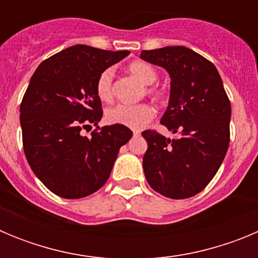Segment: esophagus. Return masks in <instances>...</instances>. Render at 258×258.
<instances>
[{
  "label": "esophagus",
  "instance_id": "esophagus-1",
  "mask_svg": "<svg viewBox=\"0 0 258 258\" xmlns=\"http://www.w3.org/2000/svg\"><path fill=\"white\" fill-rule=\"evenodd\" d=\"M133 134H134V136L137 137V136H140V134H141V132H140V131H134V132H133Z\"/></svg>",
  "mask_w": 258,
  "mask_h": 258
}]
</instances>
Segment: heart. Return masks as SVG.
Returning <instances> with one entry per match:
<instances>
[{
    "instance_id": "1",
    "label": "heart",
    "mask_w": 258,
    "mask_h": 258,
    "mask_svg": "<svg viewBox=\"0 0 258 258\" xmlns=\"http://www.w3.org/2000/svg\"><path fill=\"white\" fill-rule=\"evenodd\" d=\"M127 70L134 77L140 80L143 85H152L157 80V72L149 63L141 60L132 61L127 66ZM113 70L107 68L99 75L97 80V94L102 101H112L113 97ZM150 93H154V89H149ZM155 116L154 107L150 104H117L109 108L106 112L107 121L111 124L124 125V126L140 129L143 125L151 121Z\"/></svg>"
}]
</instances>
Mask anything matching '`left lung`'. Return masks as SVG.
I'll return each mask as SVG.
<instances>
[{"mask_svg":"<svg viewBox=\"0 0 258 258\" xmlns=\"http://www.w3.org/2000/svg\"><path fill=\"white\" fill-rule=\"evenodd\" d=\"M140 58L169 74V103L160 122L177 134L170 140L143 132L146 179L164 197L191 198L212 181L229 149L231 104L222 80L212 61L188 47L143 50Z\"/></svg>","mask_w":258,"mask_h":258,"instance_id":"obj_1","label":"left lung"}]
</instances>
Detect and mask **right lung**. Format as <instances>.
I'll use <instances>...</instances> for the list:
<instances>
[{"instance_id": "1", "label": "right lung", "mask_w": 258, "mask_h": 258, "mask_svg": "<svg viewBox=\"0 0 258 258\" xmlns=\"http://www.w3.org/2000/svg\"><path fill=\"white\" fill-rule=\"evenodd\" d=\"M126 55L75 45L42 61L31 77L20 104L23 149L37 178L58 197L80 199L99 190L133 136L124 125L98 126V77ZM92 123V137L83 136Z\"/></svg>"}]
</instances>
